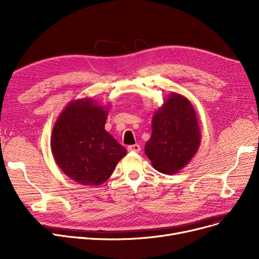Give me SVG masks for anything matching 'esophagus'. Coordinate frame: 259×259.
I'll return each instance as SVG.
<instances>
[{
	"label": "esophagus",
	"instance_id": "34e87169",
	"mask_svg": "<svg viewBox=\"0 0 259 259\" xmlns=\"http://www.w3.org/2000/svg\"><path fill=\"white\" fill-rule=\"evenodd\" d=\"M128 151L130 152H140L141 151V146L135 144V145H131V146H128Z\"/></svg>",
	"mask_w": 259,
	"mask_h": 259
}]
</instances>
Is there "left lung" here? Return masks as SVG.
<instances>
[{
  "label": "left lung",
  "instance_id": "1",
  "mask_svg": "<svg viewBox=\"0 0 259 259\" xmlns=\"http://www.w3.org/2000/svg\"><path fill=\"white\" fill-rule=\"evenodd\" d=\"M201 133L194 108L184 95L172 92L152 117V134L145 153L154 169L175 174L196 154Z\"/></svg>",
  "mask_w": 259,
  "mask_h": 259
}]
</instances>
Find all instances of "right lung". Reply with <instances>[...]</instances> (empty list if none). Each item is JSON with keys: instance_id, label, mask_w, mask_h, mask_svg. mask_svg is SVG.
<instances>
[{"instance_id": "right-lung-1", "label": "right lung", "mask_w": 259, "mask_h": 259, "mask_svg": "<svg viewBox=\"0 0 259 259\" xmlns=\"http://www.w3.org/2000/svg\"><path fill=\"white\" fill-rule=\"evenodd\" d=\"M110 106L90 98L69 102L51 134V151L59 168L83 186L104 184L127 150L105 130Z\"/></svg>"}]
</instances>
